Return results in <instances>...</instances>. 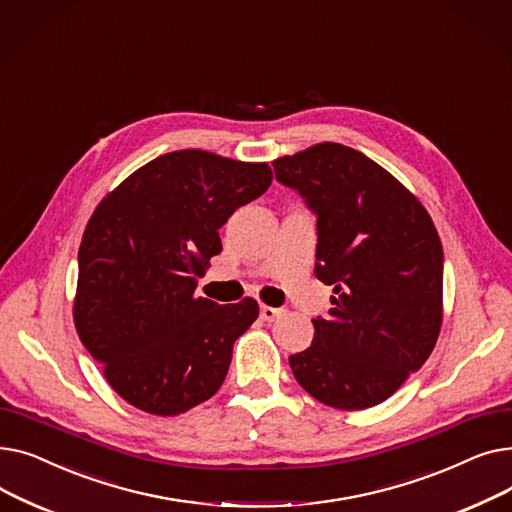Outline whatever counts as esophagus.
Wrapping results in <instances>:
<instances>
[{
	"instance_id": "esophagus-1",
	"label": "esophagus",
	"mask_w": 512,
	"mask_h": 512,
	"mask_svg": "<svg viewBox=\"0 0 512 512\" xmlns=\"http://www.w3.org/2000/svg\"><path fill=\"white\" fill-rule=\"evenodd\" d=\"M261 319L263 321H276V319H280L282 317V313H284V309H278V307H270V305H261Z\"/></svg>"
}]
</instances>
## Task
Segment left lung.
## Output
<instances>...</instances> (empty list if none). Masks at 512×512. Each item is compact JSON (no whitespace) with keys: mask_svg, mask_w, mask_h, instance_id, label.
<instances>
[{"mask_svg":"<svg viewBox=\"0 0 512 512\" xmlns=\"http://www.w3.org/2000/svg\"><path fill=\"white\" fill-rule=\"evenodd\" d=\"M276 178L317 213V278L328 319L288 363L319 402L361 411L390 398L432 355L442 328L444 253L432 215L357 149L317 143L274 159Z\"/></svg>","mask_w":512,"mask_h":512,"instance_id":"left-lung-1","label":"left lung"}]
</instances>
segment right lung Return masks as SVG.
<instances>
[{
	"instance_id": "right-lung-1",
	"label": "right lung",
	"mask_w": 512,
	"mask_h": 512,
	"mask_svg": "<svg viewBox=\"0 0 512 512\" xmlns=\"http://www.w3.org/2000/svg\"><path fill=\"white\" fill-rule=\"evenodd\" d=\"M265 161L203 149L151 159L95 207L78 249L74 328L103 378L145 413L174 417L224 384L255 299L197 297L218 228L272 184Z\"/></svg>"
}]
</instances>
